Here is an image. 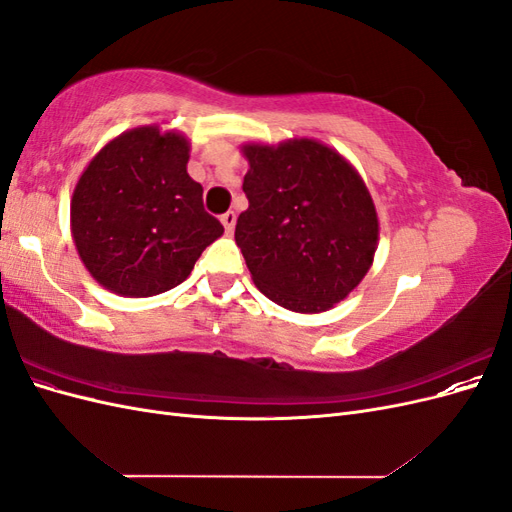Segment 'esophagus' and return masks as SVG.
Listing matches in <instances>:
<instances>
[{
    "label": "esophagus",
    "instance_id": "obj_1",
    "mask_svg": "<svg viewBox=\"0 0 512 512\" xmlns=\"http://www.w3.org/2000/svg\"><path fill=\"white\" fill-rule=\"evenodd\" d=\"M220 220H222V224H224L226 232L230 235L232 228H235V224H237V215H235V211H226Z\"/></svg>",
    "mask_w": 512,
    "mask_h": 512
}]
</instances>
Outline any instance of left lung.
<instances>
[{"mask_svg":"<svg viewBox=\"0 0 512 512\" xmlns=\"http://www.w3.org/2000/svg\"><path fill=\"white\" fill-rule=\"evenodd\" d=\"M250 200L235 241L256 288L290 312L320 314L344 301L378 250V213L365 181L314 138L245 143Z\"/></svg>","mask_w":512,"mask_h":512,"instance_id":"obj_1","label":"left lung"}]
</instances>
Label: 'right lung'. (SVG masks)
I'll list each match as a JSON object with an SVG mask.
<instances>
[{"instance_id": "right-lung-1", "label": "right lung", "mask_w": 512, "mask_h": 512, "mask_svg": "<svg viewBox=\"0 0 512 512\" xmlns=\"http://www.w3.org/2000/svg\"><path fill=\"white\" fill-rule=\"evenodd\" d=\"M190 141L141 126L108 141L70 200V230L85 269L119 297H153L179 286L224 226L203 207L188 175Z\"/></svg>"}]
</instances>
